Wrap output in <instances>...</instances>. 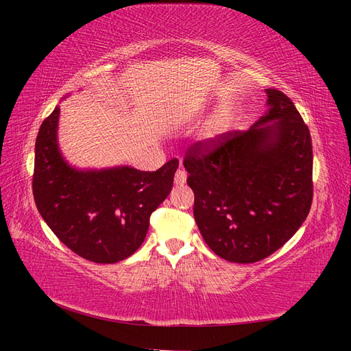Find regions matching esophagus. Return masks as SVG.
<instances>
[{
    "label": "esophagus",
    "instance_id": "1",
    "mask_svg": "<svg viewBox=\"0 0 351 351\" xmlns=\"http://www.w3.org/2000/svg\"><path fill=\"white\" fill-rule=\"evenodd\" d=\"M185 181H187V171H185L184 167L181 166L180 169L176 170V173H175V184L176 185H182V184H185Z\"/></svg>",
    "mask_w": 351,
    "mask_h": 351
}]
</instances>
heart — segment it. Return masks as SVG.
I'll list each match as a JSON object with an SVG mask.
<instances>
[{"instance_id":"obj_1","label":"heart","mask_w":351,"mask_h":351,"mask_svg":"<svg viewBox=\"0 0 351 351\" xmlns=\"http://www.w3.org/2000/svg\"><path fill=\"white\" fill-rule=\"evenodd\" d=\"M225 125H226V117H225V114H220L217 119H215L214 123L210 126V130H208V136L215 137L217 134H220L223 131Z\"/></svg>"}]
</instances>
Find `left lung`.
I'll list each match as a JSON object with an SVG mask.
<instances>
[{"instance_id": "left-lung-1", "label": "left lung", "mask_w": 351, "mask_h": 351, "mask_svg": "<svg viewBox=\"0 0 351 351\" xmlns=\"http://www.w3.org/2000/svg\"><path fill=\"white\" fill-rule=\"evenodd\" d=\"M265 92L270 110L250 130L197 141L184 156L197 228L230 263H258L280 249L306 220L314 196L308 125L285 93Z\"/></svg>"}]
</instances>
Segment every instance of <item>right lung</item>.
I'll list each match as a JSON object with an SVG mask.
<instances>
[{
  "mask_svg": "<svg viewBox=\"0 0 351 351\" xmlns=\"http://www.w3.org/2000/svg\"><path fill=\"white\" fill-rule=\"evenodd\" d=\"M60 108L45 119L36 138L33 196L37 210L66 247L96 264L131 256L149 229L151 214L169 196L173 158L155 171L132 167L81 171L57 146Z\"/></svg>",
  "mask_w": 351,
  "mask_h": 351,
  "instance_id": "obj_1",
  "label": "right lung"
}]
</instances>
